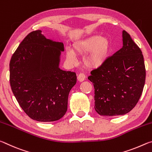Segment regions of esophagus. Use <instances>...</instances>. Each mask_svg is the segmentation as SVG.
<instances>
[{
	"label": "esophagus",
	"instance_id": "1",
	"mask_svg": "<svg viewBox=\"0 0 152 152\" xmlns=\"http://www.w3.org/2000/svg\"><path fill=\"white\" fill-rule=\"evenodd\" d=\"M85 78H86V76H85V74H84L80 73V74H78V80L79 82L84 81V80H85Z\"/></svg>",
	"mask_w": 152,
	"mask_h": 152
}]
</instances>
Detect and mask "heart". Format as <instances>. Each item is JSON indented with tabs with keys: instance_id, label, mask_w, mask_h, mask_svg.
<instances>
[{
	"instance_id": "obj_1",
	"label": "heart",
	"mask_w": 152,
	"mask_h": 152,
	"mask_svg": "<svg viewBox=\"0 0 152 152\" xmlns=\"http://www.w3.org/2000/svg\"><path fill=\"white\" fill-rule=\"evenodd\" d=\"M110 49L109 39L99 35H91L74 45V51L68 49L66 58L70 62L76 61L75 52L78 55H85L84 64L90 68H97L103 65L109 56Z\"/></svg>"
}]
</instances>
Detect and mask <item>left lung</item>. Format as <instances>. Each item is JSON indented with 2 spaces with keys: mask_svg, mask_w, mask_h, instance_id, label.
Returning a JSON list of instances; mask_svg holds the SVG:
<instances>
[{
  "mask_svg": "<svg viewBox=\"0 0 152 152\" xmlns=\"http://www.w3.org/2000/svg\"><path fill=\"white\" fill-rule=\"evenodd\" d=\"M122 36V48L88 77L94 88L95 110L102 116H117L131 111L145 84L142 51L125 30Z\"/></svg>",
  "mask_w": 152,
  "mask_h": 152,
  "instance_id": "left-lung-1",
  "label": "left lung"
}]
</instances>
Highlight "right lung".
Instances as JSON below:
<instances>
[{
  "label": "right lung",
  "instance_id": "right-lung-1",
  "mask_svg": "<svg viewBox=\"0 0 152 152\" xmlns=\"http://www.w3.org/2000/svg\"><path fill=\"white\" fill-rule=\"evenodd\" d=\"M64 44L47 39L42 31L29 33L10 61V84L17 102L32 119H61L68 109V94L76 74L59 68Z\"/></svg>",
  "mask_w": 152,
  "mask_h": 152
}]
</instances>
